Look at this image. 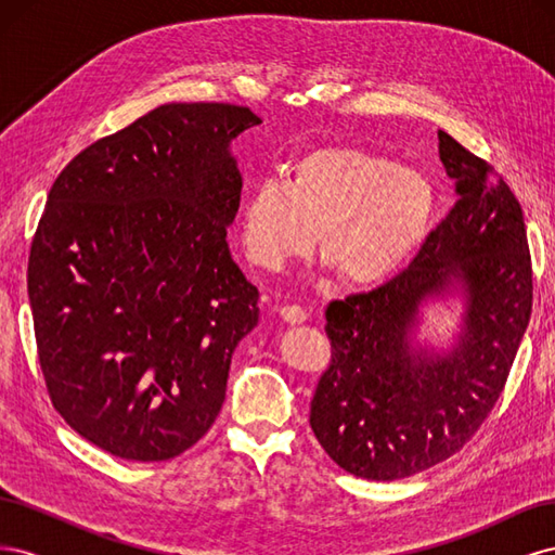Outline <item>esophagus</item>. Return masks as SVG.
Returning a JSON list of instances; mask_svg holds the SVG:
<instances>
[{
	"label": "esophagus",
	"instance_id": "1",
	"mask_svg": "<svg viewBox=\"0 0 555 555\" xmlns=\"http://www.w3.org/2000/svg\"><path fill=\"white\" fill-rule=\"evenodd\" d=\"M280 317L287 324H304V322H308V310L300 308V306H282Z\"/></svg>",
	"mask_w": 555,
	"mask_h": 555
}]
</instances>
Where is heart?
I'll list each match as a JSON object with an SVG mask.
<instances>
[{"instance_id":"heart-1","label":"heart","mask_w":555,"mask_h":555,"mask_svg":"<svg viewBox=\"0 0 555 555\" xmlns=\"http://www.w3.org/2000/svg\"><path fill=\"white\" fill-rule=\"evenodd\" d=\"M438 192L393 157L357 145H324L289 166V180L263 178L241 212L249 263L282 271L319 251L349 287H373L405 266L430 229Z\"/></svg>"}]
</instances>
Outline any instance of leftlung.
Masks as SVG:
<instances>
[{
    "instance_id": "left-lung-1",
    "label": "left lung",
    "mask_w": 555,
    "mask_h": 555,
    "mask_svg": "<svg viewBox=\"0 0 555 555\" xmlns=\"http://www.w3.org/2000/svg\"><path fill=\"white\" fill-rule=\"evenodd\" d=\"M440 159L459 201L414 261L382 287L326 308L331 363L310 402V426L349 475L393 481L453 456L505 389L532 312L524 210L489 162L447 131ZM461 288L464 328L447 356L413 349L426 297Z\"/></svg>"
}]
</instances>
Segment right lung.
I'll list each match as a JSON object with an SVG mask.
<instances>
[{
	"mask_svg": "<svg viewBox=\"0 0 555 555\" xmlns=\"http://www.w3.org/2000/svg\"><path fill=\"white\" fill-rule=\"evenodd\" d=\"M245 106L164 104L57 176L27 292L53 408L117 459L169 461L215 424L259 292L231 259Z\"/></svg>",
	"mask_w": 555,
	"mask_h": 555,
	"instance_id": "obj_1",
	"label": "right lung"
}]
</instances>
